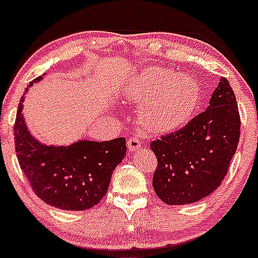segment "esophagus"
<instances>
[{"mask_svg":"<svg viewBox=\"0 0 258 258\" xmlns=\"http://www.w3.org/2000/svg\"><path fill=\"white\" fill-rule=\"evenodd\" d=\"M126 144H128L129 151L135 152V151H138L140 149L141 140L138 139V138H130V139L128 140V143H126Z\"/></svg>","mask_w":258,"mask_h":258,"instance_id":"34e87169","label":"esophagus"}]
</instances>
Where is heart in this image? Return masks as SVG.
Wrapping results in <instances>:
<instances>
[{
	"instance_id": "obj_1",
	"label": "heart",
	"mask_w": 258,
	"mask_h": 258,
	"mask_svg": "<svg viewBox=\"0 0 258 258\" xmlns=\"http://www.w3.org/2000/svg\"><path fill=\"white\" fill-rule=\"evenodd\" d=\"M126 96L141 101L144 124L156 132H170L183 125L198 102L195 80L163 68H149L126 86Z\"/></svg>"
}]
</instances>
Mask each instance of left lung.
Instances as JSON below:
<instances>
[{"instance_id": "1", "label": "left lung", "mask_w": 258, "mask_h": 258, "mask_svg": "<svg viewBox=\"0 0 258 258\" xmlns=\"http://www.w3.org/2000/svg\"><path fill=\"white\" fill-rule=\"evenodd\" d=\"M240 126L236 97L221 77L204 112L150 144L157 159L152 178L157 197L168 206H183L214 192L236 152Z\"/></svg>"}]
</instances>
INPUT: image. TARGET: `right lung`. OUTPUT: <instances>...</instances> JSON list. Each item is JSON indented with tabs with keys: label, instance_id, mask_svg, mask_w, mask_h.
<instances>
[{
	"label": "right lung",
	"instance_id": "1",
	"mask_svg": "<svg viewBox=\"0 0 258 258\" xmlns=\"http://www.w3.org/2000/svg\"><path fill=\"white\" fill-rule=\"evenodd\" d=\"M41 79L37 77L34 82ZM23 101L22 97L13 129L16 154L35 195L62 210L81 212L95 207L106 196L113 171L125 156V139L45 145L34 139L27 128L22 113Z\"/></svg>",
	"mask_w": 258,
	"mask_h": 258
}]
</instances>
